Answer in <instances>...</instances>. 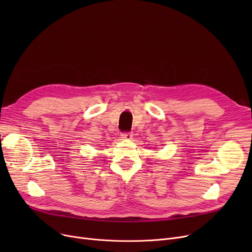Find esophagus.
<instances>
[{"mask_svg": "<svg viewBox=\"0 0 252 252\" xmlns=\"http://www.w3.org/2000/svg\"><path fill=\"white\" fill-rule=\"evenodd\" d=\"M121 138H122V140H130L131 138H133V135H131V133H123L121 135Z\"/></svg>", "mask_w": 252, "mask_h": 252, "instance_id": "34e87169", "label": "esophagus"}]
</instances>
